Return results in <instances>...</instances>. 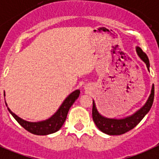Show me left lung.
<instances>
[{
    "instance_id": "left-lung-1",
    "label": "left lung",
    "mask_w": 159,
    "mask_h": 159,
    "mask_svg": "<svg viewBox=\"0 0 159 159\" xmlns=\"http://www.w3.org/2000/svg\"><path fill=\"white\" fill-rule=\"evenodd\" d=\"M137 52L141 59L146 64L148 70L150 71V61L148 58L147 55L140 48H137ZM154 98V86L153 85L151 90V94L150 98H148L147 102L138 110L136 113L131 116L126 117L121 120H116V119H108L102 116L95 107L94 101H93V107H92V117L93 120L96 126L98 127L100 131L102 133L108 134V135H121L124 133L130 131L131 129L136 127L142 119L144 118L145 115L149 112V111L151 108Z\"/></svg>"
}]
</instances>
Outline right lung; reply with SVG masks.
<instances>
[{
  "instance_id": "add662e5",
  "label": "right lung",
  "mask_w": 159,
  "mask_h": 159,
  "mask_svg": "<svg viewBox=\"0 0 159 159\" xmlns=\"http://www.w3.org/2000/svg\"><path fill=\"white\" fill-rule=\"evenodd\" d=\"M79 90L73 91L72 94H69L66 98V99L64 101L59 110L55 113V115H53L48 120L41 121V122L32 123L24 120L22 119L17 116L14 113L12 112L11 111L9 110V107H7V108L9 112L11 113L12 116H14V118L18 121V124L26 130H27L28 132H30L33 134H35V135H48V134L56 133L62 127V125H64V123L66 120L69 108L73 104V102H75V100L79 97ZM6 106H7V104H6Z\"/></svg>"
}]
</instances>
